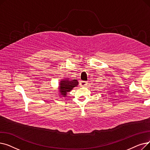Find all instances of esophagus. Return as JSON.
<instances>
[{
	"instance_id": "esophagus-1",
	"label": "esophagus",
	"mask_w": 150,
	"mask_h": 150,
	"mask_svg": "<svg viewBox=\"0 0 150 150\" xmlns=\"http://www.w3.org/2000/svg\"><path fill=\"white\" fill-rule=\"evenodd\" d=\"M87 84H88V82L87 81H81L80 82V86H83V87H84V86H86Z\"/></svg>"
}]
</instances>
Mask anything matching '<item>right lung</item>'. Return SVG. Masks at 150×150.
Wrapping results in <instances>:
<instances>
[{
    "label": "right lung",
    "instance_id": "add662e5",
    "mask_svg": "<svg viewBox=\"0 0 150 150\" xmlns=\"http://www.w3.org/2000/svg\"><path fill=\"white\" fill-rule=\"evenodd\" d=\"M78 85L77 80H70L69 78L66 79L61 80L59 81L58 86V91L59 92V96L60 97H65L67 96L68 92Z\"/></svg>",
    "mask_w": 150,
    "mask_h": 150
}]
</instances>
